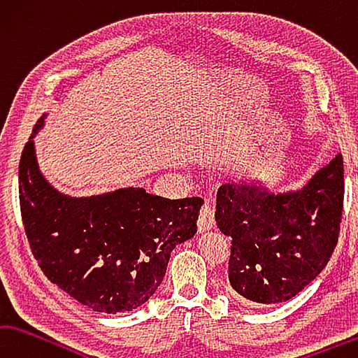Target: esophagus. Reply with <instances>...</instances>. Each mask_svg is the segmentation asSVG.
<instances>
[{
    "mask_svg": "<svg viewBox=\"0 0 358 358\" xmlns=\"http://www.w3.org/2000/svg\"><path fill=\"white\" fill-rule=\"evenodd\" d=\"M215 227V218H214V210H212L210 206L206 203L201 212H199L198 218V231L199 233H204V231H209Z\"/></svg>",
    "mask_w": 358,
    "mask_h": 358,
    "instance_id": "obj_1",
    "label": "esophagus"
}]
</instances>
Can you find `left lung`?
<instances>
[{
	"mask_svg": "<svg viewBox=\"0 0 358 358\" xmlns=\"http://www.w3.org/2000/svg\"><path fill=\"white\" fill-rule=\"evenodd\" d=\"M343 199L341 154L296 192L272 193L259 182L222 185L215 220L231 237V287L262 305L296 297L334 255Z\"/></svg>",
	"mask_w": 358,
	"mask_h": 358,
	"instance_id": "1",
	"label": "left lung"
}]
</instances>
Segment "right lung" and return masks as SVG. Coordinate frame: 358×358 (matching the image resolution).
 <instances>
[{
    "instance_id": "right-lung-1",
    "label": "right lung",
    "mask_w": 358,
    "mask_h": 358,
    "mask_svg": "<svg viewBox=\"0 0 358 358\" xmlns=\"http://www.w3.org/2000/svg\"><path fill=\"white\" fill-rule=\"evenodd\" d=\"M18 166L20 210L31 252L52 283L99 313H127L152 296L169 255L192 239L203 199H168L144 189L90 198L62 195L37 165L34 135Z\"/></svg>"
}]
</instances>
